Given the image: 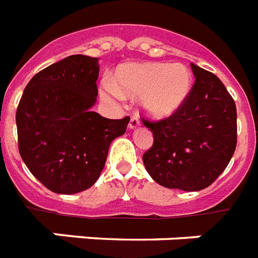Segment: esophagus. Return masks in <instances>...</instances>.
<instances>
[{
	"mask_svg": "<svg viewBox=\"0 0 258 258\" xmlns=\"http://www.w3.org/2000/svg\"><path fill=\"white\" fill-rule=\"evenodd\" d=\"M137 126H140V118L139 116H132L131 121H129V129H136Z\"/></svg>",
	"mask_w": 258,
	"mask_h": 258,
	"instance_id": "1",
	"label": "esophagus"
}]
</instances>
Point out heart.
Instances as JSON below:
<instances>
[{
  "instance_id": "heart-1",
  "label": "heart",
  "mask_w": 258,
  "mask_h": 258,
  "mask_svg": "<svg viewBox=\"0 0 258 258\" xmlns=\"http://www.w3.org/2000/svg\"><path fill=\"white\" fill-rule=\"evenodd\" d=\"M190 88V72L181 63H127L117 71L116 84L104 82L101 94L108 101L141 96L140 104L148 116L165 118L180 109Z\"/></svg>"
}]
</instances>
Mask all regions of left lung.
Returning <instances> with one entry per match:
<instances>
[{
	"label": "left lung",
	"instance_id": "left-lung-1",
	"mask_svg": "<svg viewBox=\"0 0 258 258\" xmlns=\"http://www.w3.org/2000/svg\"><path fill=\"white\" fill-rule=\"evenodd\" d=\"M190 67L196 80L180 109L160 121L142 118L153 132V145L142 160L157 184L197 191L213 184L229 164L237 145V112L217 76Z\"/></svg>",
	"mask_w": 258,
	"mask_h": 258
}]
</instances>
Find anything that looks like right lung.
Wrapping results in <instances>:
<instances>
[{"label": "right lung", "mask_w": 258, "mask_h": 258, "mask_svg": "<svg viewBox=\"0 0 258 258\" xmlns=\"http://www.w3.org/2000/svg\"><path fill=\"white\" fill-rule=\"evenodd\" d=\"M98 72V58L69 55L38 72L18 104L20 154L33 176L54 193L89 189L104 169L109 146L131 119L92 112Z\"/></svg>", "instance_id": "right-lung-1"}]
</instances>
